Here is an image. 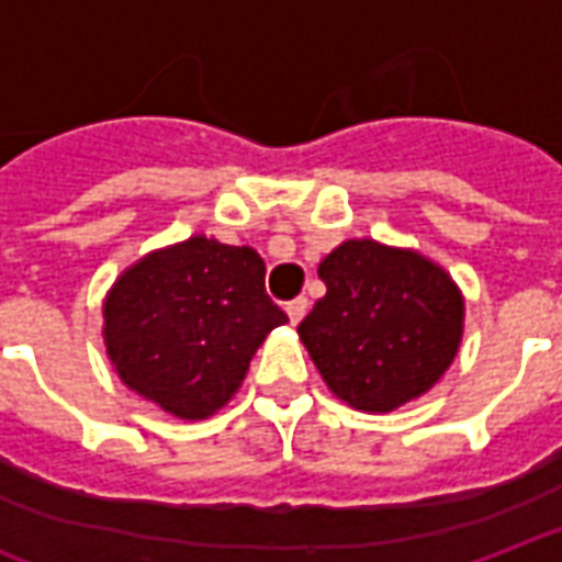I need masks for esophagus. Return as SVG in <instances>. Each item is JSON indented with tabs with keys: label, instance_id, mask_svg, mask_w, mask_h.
<instances>
[{
	"label": "esophagus",
	"instance_id": "esophagus-1",
	"mask_svg": "<svg viewBox=\"0 0 562 562\" xmlns=\"http://www.w3.org/2000/svg\"><path fill=\"white\" fill-rule=\"evenodd\" d=\"M306 310H310V300L306 297H294L289 306H285L291 324H300V321H303V315H306Z\"/></svg>",
	"mask_w": 562,
	"mask_h": 562
}]
</instances>
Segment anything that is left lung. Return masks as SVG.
Returning a JSON list of instances; mask_svg holds the SVG:
<instances>
[{"instance_id":"1","label":"left lung","mask_w":562,"mask_h":562,"mask_svg":"<svg viewBox=\"0 0 562 562\" xmlns=\"http://www.w3.org/2000/svg\"><path fill=\"white\" fill-rule=\"evenodd\" d=\"M327 294L297 336L338 401L383 415L430 392L460 353L465 297L409 247L348 238L318 265Z\"/></svg>"}]
</instances>
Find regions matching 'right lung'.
Instances as JSON below:
<instances>
[{
	"label": "right lung",
	"instance_id": "add662e5",
	"mask_svg": "<svg viewBox=\"0 0 562 562\" xmlns=\"http://www.w3.org/2000/svg\"><path fill=\"white\" fill-rule=\"evenodd\" d=\"M285 321L265 294L259 252L191 235L120 273L102 303V341L135 395L203 422L233 401L252 353Z\"/></svg>",
	"mask_w": 562,
	"mask_h": 562
}]
</instances>
